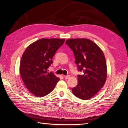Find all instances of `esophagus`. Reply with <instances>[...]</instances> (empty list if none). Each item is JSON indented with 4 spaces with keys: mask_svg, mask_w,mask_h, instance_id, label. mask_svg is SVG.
Listing matches in <instances>:
<instances>
[{
    "mask_svg": "<svg viewBox=\"0 0 128 128\" xmlns=\"http://www.w3.org/2000/svg\"><path fill=\"white\" fill-rule=\"evenodd\" d=\"M64 78L66 79H68V78H70V75H66V76H65Z\"/></svg>",
    "mask_w": 128,
    "mask_h": 128,
    "instance_id": "34e87169",
    "label": "esophagus"
}]
</instances>
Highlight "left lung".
<instances>
[{
    "mask_svg": "<svg viewBox=\"0 0 128 128\" xmlns=\"http://www.w3.org/2000/svg\"><path fill=\"white\" fill-rule=\"evenodd\" d=\"M65 42L73 51L78 70L84 73L78 76V83L72 92L82 100L91 98L100 90L106 80L103 52L95 42L87 38L69 39Z\"/></svg>",
    "mask_w": 128,
    "mask_h": 128,
    "instance_id": "8db88e82",
    "label": "left lung"
}]
</instances>
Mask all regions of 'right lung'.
<instances>
[{
  "label": "right lung",
  "instance_id": "1",
  "mask_svg": "<svg viewBox=\"0 0 128 128\" xmlns=\"http://www.w3.org/2000/svg\"><path fill=\"white\" fill-rule=\"evenodd\" d=\"M65 39L42 38L28 46L22 55L20 72L25 86L33 95L45 96L53 90L60 80L47 72L56 52Z\"/></svg>",
  "mask_w": 128,
  "mask_h": 128
}]
</instances>
